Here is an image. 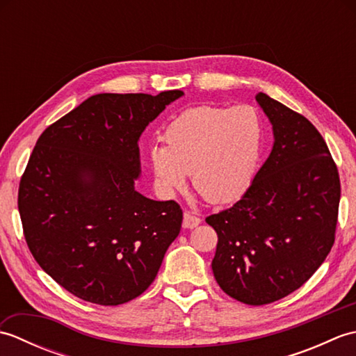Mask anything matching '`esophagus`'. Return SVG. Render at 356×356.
<instances>
[{
  "label": "esophagus",
  "mask_w": 356,
  "mask_h": 356,
  "mask_svg": "<svg viewBox=\"0 0 356 356\" xmlns=\"http://www.w3.org/2000/svg\"><path fill=\"white\" fill-rule=\"evenodd\" d=\"M200 222H202L200 218L193 216L191 213H185L184 214V228L185 229H193V228H195V226H199Z\"/></svg>",
  "instance_id": "esophagus-1"
}]
</instances>
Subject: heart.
Instances as JSON below:
<instances>
[{"mask_svg": "<svg viewBox=\"0 0 356 356\" xmlns=\"http://www.w3.org/2000/svg\"><path fill=\"white\" fill-rule=\"evenodd\" d=\"M165 143H151L148 159L159 186L182 190L191 172L203 199L225 203L238 199L259 170L264 124L255 107L200 105L180 113L165 130Z\"/></svg>", "mask_w": 356, "mask_h": 356, "instance_id": "1", "label": "heart"}]
</instances>
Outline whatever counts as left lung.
<instances>
[{"mask_svg": "<svg viewBox=\"0 0 356 356\" xmlns=\"http://www.w3.org/2000/svg\"><path fill=\"white\" fill-rule=\"evenodd\" d=\"M274 145L252 184L229 209L207 217L218 236L213 272L245 305L261 306L303 286L335 240L339 177L318 130L298 113L255 96Z\"/></svg>", "mask_w": 356, "mask_h": 356, "instance_id": "1", "label": "left lung"}]
</instances>
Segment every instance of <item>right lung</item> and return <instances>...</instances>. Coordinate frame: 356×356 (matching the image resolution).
Here are the masks:
<instances>
[{"label": "right lung", "instance_id": "obj_1", "mask_svg": "<svg viewBox=\"0 0 356 356\" xmlns=\"http://www.w3.org/2000/svg\"><path fill=\"white\" fill-rule=\"evenodd\" d=\"M182 96L95 95L38 139L18 193L24 237L38 264L74 297L118 306L154 282L184 216L174 200L136 191L139 139Z\"/></svg>", "mask_w": 356, "mask_h": 356}]
</instances>
